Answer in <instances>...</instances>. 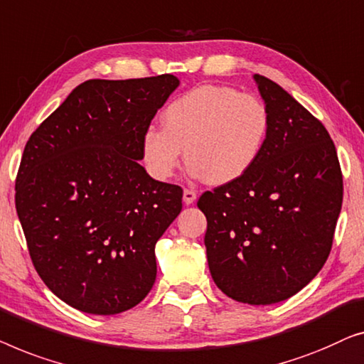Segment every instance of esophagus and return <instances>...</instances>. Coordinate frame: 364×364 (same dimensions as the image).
Returning a JSON list of instances; mask_svg holds the SVG:
<instances>
[{
    "instance_id": "esophagus-1",
    "label": "esophagus",
    "mask_w": 364,
    "mask_h": 364,
    "mask_svg": "<svg viewBox=\"0 0 364 364\" xmlns=\"http://www.w3.org/2000/svg\"><path fill=\"white\" fill-rule=\"evenodd\" d=\"M196 198H198L196 191L184 188V191H183V201H184V204H193L194 201H196Z\"/></svg>"
}]
</instances>
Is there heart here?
Here are the masks:
<instances>
[{
  "mask_svg": "<svg viewBox=\"0 0 364 364\" xmlns=\"http://www.w3.org/2000/svg\"><path fill=\"white\" fill-rule=\"evenodd\" d=\"M163 129L148 127L141 160L155 180L175 175L184 158L193 176L211 184L239 180L262 155L270 115L259 97L229 85H199L165 107Z\"/></svg>",
  "mask_w": 364,
  "mask_h": 364,
  "instance_id": "b5f03b06",
  "label": "heart"
}]
</instances>
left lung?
<instances>
[{"instance_id":"8db88e82","label":"left lung","mask_w":364,"mask_h":364,"mask_svg":"<svg viewBox=\"0 0 364 364\" xmlns=\"http://www.w3.org/2000/svg\"><path fill=\"white\" fill-rule=\"evenodd\" d=\"M270 115L264 151L239 180L201 194L209 272L231 299L270 305L295 295L328 259L343 201L336 148L289 92L255 74Z\"/></svg>"}]
</instances>
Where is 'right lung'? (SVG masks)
<instances>
[{
	"label": "right lung",
	"instance_id": "1",
	"mask_svg": "<svg viewBox=\"0 0 364 364\" xmlns=\"http://www.w3.org/2000/svg\"><path fill=\"white\" fill-rule=\"evenodd\" d=\"M178 85L171 74L87 80L24 146L14 201L31 260L85 314H122L155 284V244L180 214L183 189L148 175L140 140Z\"/></svg>",
	"mask_w": 364,
	"mask_h": 364
}]
</instances>
